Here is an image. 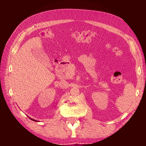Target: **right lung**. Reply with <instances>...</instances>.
I'll list each match as a JSON object with an SVG mask.
<instances>
[{"mask_svg": "<svg viewBox=\"0 0 146 146\" xmlns=\"http://www.w3.org/2000/svg\"><path fill=\"white\" fill-rule=\"evenodd\" d=\"M30 118V119H31L32 120H33V121H35V122H36V120H34V119H33V118Z\"/></svg>", "mask_w": 146, "mask_h": 146, "instance_id": "add662e5", "label": "right lung"}]
</instances>
